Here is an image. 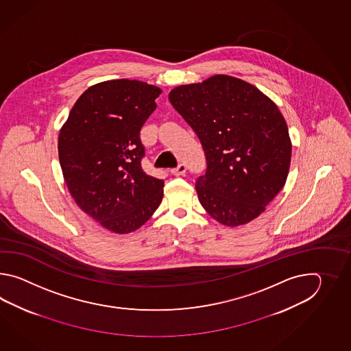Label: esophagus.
Instances as JSON below:
<instances>
[{"label": "esophagus", "mask_w": 351, "mask_h": 351, "mask_svg": "<svg viewBox=\"0 0 351 351\" xmlns=\"http://www.w3.org/2000/svg\"><path fill=\"white\" fill-rule=\"evenodd\" d=\"M186 167L184 165H179L177 168H174V169H172L171 171V173H172L173 176H184L186 174Z\"/></svg>", "instance_id": "1"}]
</instances>
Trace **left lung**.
Masks as SVG:
<instances>
[{"mask_svg":"<svg viewBox=\"0 0 351 351\" xmlns=\"http://www.w3.org/2000/svg\"><path fill=\"white\" fill-rule=\"evenodd\" d=\"M169 101L198 135L207 159L197 194L217 222L254 221L284 188L292 144L284 115L254 85L217 74L171 90Z\"/></svg>","mask_w":351,"mask_h":351,"instance_id":"left-lung-1","label":"left lung"}]
</instances>
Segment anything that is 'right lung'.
I'll list each match as a JSON object with an SVG mask.
<instances>
[{"label":"right lung","instance_id":"right-lung-1","mask_svg":"<svg viewBox=\"0 0 351 351\" xmlns=\"http://www.w3.org/2000/svg\"><path fill=\"white\" fill-rule=\"evenodd\" d=\"M162 89L141 80L91 85L60 129L59 160L77 207L108 231L127 234L157 210L165 182L142 169L139 133Z\"/></svg>","mask_w":351,"mask_h":351}]
</instances>
